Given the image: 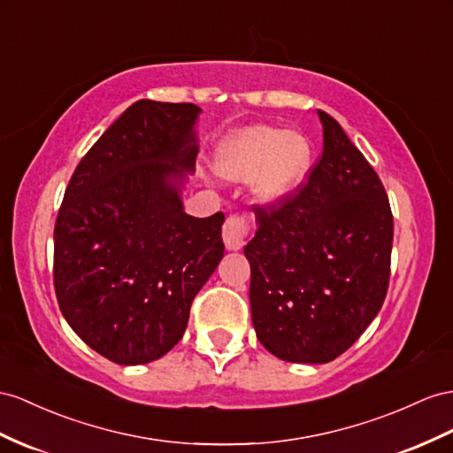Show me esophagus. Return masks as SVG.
Instances as JSON below:
<instances>
[{
	"label": "esophagus",
	"mask_w": 453,
	"mask_h": 453,
	"mask_svg": "<svg viewBox=\"0 0 453 453\" xmlns=\"http://www.w3.org/2000/svg\"><path fill=\"white\" fill-rule=\"evenodd\" d=\"M249 235V224L245 218L229 216L224 224V242L227 250H241Z\"/></svg>",
	"instance_id": "34e87169"
}]
</instances>
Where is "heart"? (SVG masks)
Here are the masks:
<instances>
[{
  "mask_svg": "<svg viewBox=\"0 0 453 453\" xmlns=\"http://www.w3.org/2000/svg\"><path fill=\"white\" fill-rule=\"evenodd\" d=\"M314 166V143L298 130L254 124L231 134L218 145L214 170L229 181L252 180L260 204L277 206L308 181Z\"/></svg>",
  "mask_w": 453,
  "mask_h": 453,
  "instance_id": "b5f03b06",
  "label": "heart"
}]
</instances>
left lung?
Returning a JSON list of instances; mask_svg holds the SVG:
<instances>
[{
	"label": "left lung",
	"mask_w": 453,
	"mask_h": 453,
	"mask_svg": "<svg viewBox=\"0 0 453 453\" xmlns=\"http://www.w3.org/2000/svg\"><path fill=\"white\" fill-rule=\"evenodd\" d=\"M323 153L304 189L257 208L245 247L258 341L293 364L346 352L385 303L392 212L385 188L341 124L318 111Z\"/></svg>",
	"instance_id": "left-lung-1"
}]
</instances>
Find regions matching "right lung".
I'll list each match as a JSON object with an SVG mask.
<instances>
[{
	"label": "right lung",
	"instance_id": "right-lung-1",
	"mask_svg": "<svg viewBox=\"0 0 453 453\" xmlns=\"http://www.w3.org/2000/svg\"><path fill=\"white\" fill-rule=\"evenodd\" d=\"M199 114L193 103H134L65 191L53 234L57 303L78 337L114 364L170 352L224 258V214L183 211Z\"/></svg>",
	"mask_w": 453,
	"mask_h": 453
}]
</instances>
